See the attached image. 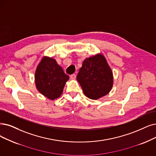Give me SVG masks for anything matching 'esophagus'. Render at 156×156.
<instances>
[{
	"label": "esophagus",
	"instance_id": "esophagus-1",
	"mask_svg": "<svg viewBox=\"0 0 156 156\" xmlns=\"http://www.w3.org/2000/svg\"><path fill=\"white\" fill-rule=\"evenodd\" d=\"M70 78L72 79H75L76 78V74H72V75H71L70 76Z\"/></svg>",
	"mask_w": 156,
	"mask_h": 156
}]
</instances>
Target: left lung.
Listing matches in <instances>:
<instances>
[{"label": "left lung", "mask_w": 156, "mask_h": 156, "mask_svg": "<svg viewBox=\"0 0 156 156\" xmlns=\"http://www.w3.org/2000/svg\"><path fill=\"white\" fill-rule=\"evenodd\" d=\"M77 80L84 95L97 100L111 91L113 84V72L103 55L86 59L77 74Z\"/></svg>", "instance_id": "8db88e82"}]
</instances>
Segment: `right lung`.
<instances>
[{"mask_svg":"<svg viewBox=\"0 0 156 156\" xmlns=\"http://www.w3.org/2000/svg\"><path fill=\"white\" fill-rule=\"evenodd\" d=\"M69 76L65 74L55 59L45 57L35 72V83L38 90L51 100L58 98L63 91Z\"/></svg>","mask_w":156,"mask_h":156,"instance_id":"add662e5","label":"right lung"}]
</instances>
